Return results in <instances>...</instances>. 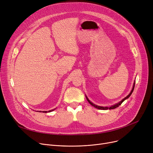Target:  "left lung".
Returning <instances> with one entry per match:
<instances>
[{
    "label": "left lung",
    "instance_id": "1",
    "mask_svg": "<svg viewBox=\"0 0 153 153\" xmlns=\"http://www.w3.org/2000/svg\"><path fill=\"white\" fill-rule=\"evenodd\" d=\"M134 85H135V83H134V84H133V89H132V90H131V92L129 94V95H128L126 97H125V98H124L122 101H120L119 103H117V104H115V105H112V106H111V107H100V106H97V105H95V104H94L93 103H92L89 99H87V97H86V99H87V101L89 102V103H90V104L91 105H92L93 107H94L95 108H98V109H99V110H108V109H109V110H111V109H114V108H116L117 107H119L120 105H121V104L123 103V102L124 101V100H125L126 99H127L128 97H130V96L131 95V94H132V92H133V90H134Z\"/></svg>",
    "mask_w": 153,
    "mask_h": 153
}]
</instances>
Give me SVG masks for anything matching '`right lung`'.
<instances>
[{
  "label": "right lung",
  "instance_id": "obj_1",
  "mask_svg": "<svg viewBox=\"0 0 153 153\" xmlns=\"http://www.w3.org/2000/svg\"><path fill=\"white\" fill-rule=\"evenodd\" d=\"M54 110H49V111H43V113H47V112H51V111H53ZM40 112H41V111H40Z\"/></svg>",
  "mask_w": 153,
  "mask_h": 153
}]
</instances>
